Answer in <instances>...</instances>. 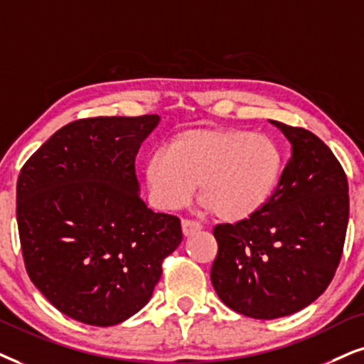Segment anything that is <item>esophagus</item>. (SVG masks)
<instances>
[{
  "instance_id": "1",
  "label": "esophagus",
  "mask_w": 364,
  "mask_h": 364,
  "mask_svg": "<svg viewBox=\"0 0 364 364\" xmlns=\"http://www.w3.org/2000/svg\"><path fill=\"white\" fill-rule=\"evenodd\" d=\"M181 228H183V233H185V237H191L195 235L196 232H200L203 227H201V223L193 222V220H183Z\"/></svg>"
}]
</instances>
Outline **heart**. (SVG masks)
<instances>
[{"label":"heart","instance_id":"b5f03b06","mask_svg":"<svg viewBox=\"0 0 364 364\" xmlns=\"http://www.w3.org/2000/svg\"><path fill=\"white\" fill-rule=\"evenodd\" d=\"M279 176L277 146L269 137L238 129H190L146 163L156 208H183L200 183L203 208L230 223L259 213L272 198Z\"/></svg>","mask_w":364,"mask_h":364}]
</instances>
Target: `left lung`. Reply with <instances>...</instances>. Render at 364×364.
Wrapping results in <instances>:
<instances>
[{
    "instance_id": "obj_1",
    "label": "left lung",
    "mask_w": 364,
    "mask_h": 364,
    "mask_svg": "<svg viewBox=\"0 0 364 364\" xmlns=\"http://www.w3.org/2000/svg\"><path fill=\"white\" fill-rule=\"evenodd\" d=\"M270 124L292 149L272 198L252 218L213 230L211 284L223 304L254 319L291 316L328 289L349 218L348 179L333 151L306 129Z\"/></svg>"
}]
</instances>
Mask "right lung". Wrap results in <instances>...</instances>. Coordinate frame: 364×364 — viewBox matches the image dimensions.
Segmentation results:
<instances>
[{"mask_svg": "<svg viewBox=\"0 0 364 364\" xmlns=\"http://www.w3.org/2000/svg\"><path fill=\"white\" fill-rule=\"evenodd\" d=\"M159 116L80 119L58 129L18 176L26 272L60 312L114 326L141 311L183 240L178 216L141 200L136 156Z\"/></svg>", "mask_w": 364, "mask_h": 364, "instance_id": "1", "label": "right lung"}]
</instances>
